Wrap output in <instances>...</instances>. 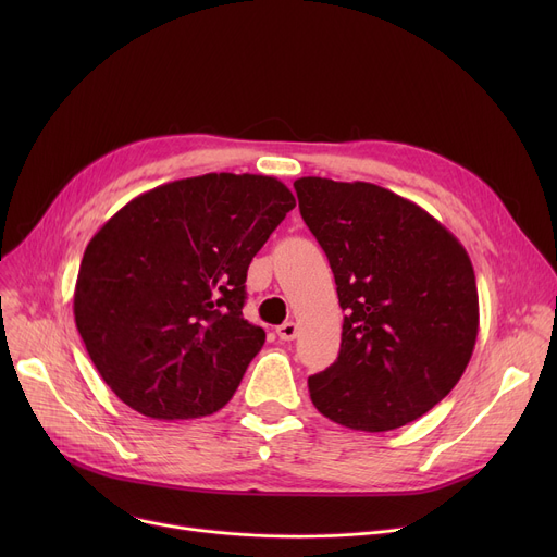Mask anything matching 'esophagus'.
<instances>
[{
  "instance_id": "esophagus-1",
  "label": "esophagus",
  "mask_w": 557,
  "mask_h": 557,
  "mask_svg": "<svg viewBox=\"0 0 557 557\" xmlns=\"http://www.w3.org/2000/svg\"><path fill=\"white\" fill-rule=\"evenodd\" d=\"M277 336H280L282 341H294V338L298 336V325L290 323V320H288V323H284V325L277 327Z\"/></svg>"
}]
</instances>
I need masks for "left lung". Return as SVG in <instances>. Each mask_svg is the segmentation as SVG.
Masks as SVG:
<instances>
[{
    "label": "left lung",
    "instance_id": "8db88e82",
    "mask_svg": "<svg viewBox=\"0 0 557 557\" xmlns=\"http://www.w3.org/2000/svg\"><path fill=\"white\" fill-rule=\"evenodd\" d=\"M294 187L347 311L338 359L309 376L313 406L370 433L422 418L451 393L474 352L470 255L420 205L379 185L307 175Z\"/></svg>",
    "mask_w": 557,
    "mask_h": 557
}]
</instances>
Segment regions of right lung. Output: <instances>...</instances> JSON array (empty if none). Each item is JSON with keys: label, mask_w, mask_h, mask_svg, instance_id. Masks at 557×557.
<instances>
[{"label": "right lung", "mask_w": 557, "mask_h": 557, "mask_svg": "<svg viewBox=\"0 0 557 557\" xmlns=\"http://www.w3.org/2000/svg\"><path fill=\"white\" fill-rule=\"evenodd\" d=\"M296 198L271 175L205 173L133 198L87 244L74 318L112 393L153 420L216 413L267 332L246 275Z\"/></svg>", "instance_id": "1"}]
</instances>
